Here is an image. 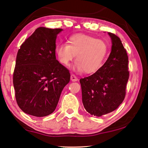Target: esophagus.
<instances>
[{
	"label": "esophagus",
	"mask_w": 148,
	"mask_h": 148,
	"mask_svg": "<svg viewBox=\"0 0 148 148\" xmlns=\"http://www.w3.org/2000/svg\"><path fill=\"white\" fill-rule=\"evenodd\" d=\"M71 80L72 82H76V81H77V77L75 76L74 74H72L71 75Z\"/></svg>",
	"instance_id": "34e87169"
}]
</instances>
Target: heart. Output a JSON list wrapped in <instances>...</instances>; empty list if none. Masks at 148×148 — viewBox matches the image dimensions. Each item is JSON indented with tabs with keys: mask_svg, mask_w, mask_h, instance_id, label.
I'll return each mask as SVG.
<instances>
[{
	"mask_svg": "<svg viewBox=\"0 0 148 148\" xmlns=\"http://www.w3.org/2000/svg\"><path fill=\"white\" fill-rule=\"evenodd\" d=\"M56 52L59 62L64 66H69L76 56L75 69L92 74L104 63L108 53V46L102 40L87 34H76L70 37L68 44H57Z\"/></svg>",
	"mask_w": 148,
	"mask_h": 148,
	"instance_id": "obj_1",
	"label": "heart"
}]
</instances>
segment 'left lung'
<instances>
[{
	"label": "left lung",
	"mask_w": 148,
	"mask_h": 148,
	"mask_svg": "<svg viewBox=\"0 0 148 148\" xmlns=\"http://www.w3.org/2000/svg\"><path fill=\"white\" fill-rule=\"evenodd\" d=\"M108 34L112 46L107 61L95 73L79 79L85 109L97 117L113 112L122 103L129 77L126 49L118 36Z\"/></svg>",
	"instance_id": "8db88e82"
}]
</instances>
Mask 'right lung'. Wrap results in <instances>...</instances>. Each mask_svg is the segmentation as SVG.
I'll use <instances>...</instances> for the list:
<instances>
[{
  "instance_id": "add662e5",
  "label": "right lung",
  "mask_w": 148,
  "mask_h": 148,
  "mask_svg": "<svg viewBox=\"0 0 148 148\" xmlns=\"http://www.w3.org/2000/svg\"><path fill=\"white\" fill-rule=\"evenodd\" d=\"M62 31L39 27L17 51L13 75L15 97L27 114L44 117L53 113L71 79L69 71L56 57L57 35Z\"/></svg>"
}]
</instances>
